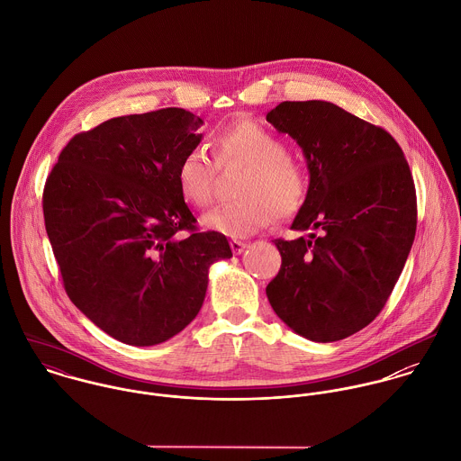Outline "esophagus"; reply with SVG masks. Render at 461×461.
<instances>
[{
    "label": "esophagus",
    "mask_w": 461,
    "mask_h": 461,
    "mask_svg": "<svg viewBox=\"0 0 461 461\" xmlns=\"http://www.w3.org/2000/svg\"><path fill=\"white\" fill-rule=\"evenodd\" d=\"M230 249H232V252H234L236 256H240V254L247 249V243H243V241H240V240H230Z\"/></svg>",
    "instance_id": "esophagus-1"
}]
</instances>
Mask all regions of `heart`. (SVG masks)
<instances>
[{
    "label": "heart",
    "mask_w": 461,
    "mask_h": 461,
    "mask_svg": "<svg viewBox=\"0 0 461 461\" xmlns=\"http://www.w3.org/2000/svg\"><path fill=\"white\" fill-rule=\"evenodd\" d=\"M216 163L249 167L238 186V200L227 202L202 220L203 227L229 238H247L271 225L276 216L294 214L307 195L305 167L291 158L287 143L254 121H240L212 138ZM216 165L203 149L195 147L181 158L176 181L181 197L195 207L212 200Z\"/></svg>",
    "instance_id": "heart-1"
}]
</instances>
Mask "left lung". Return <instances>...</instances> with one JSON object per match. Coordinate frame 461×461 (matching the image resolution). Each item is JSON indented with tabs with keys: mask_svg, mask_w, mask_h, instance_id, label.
Here are the masks:
<instances>
[{
	"mask_svg": "<svg viewBox=\"0 0 461 461\" xmlns=\"http://www.w3.org/2000/svg\"><path fill=\"white\" fill-rule=\"evenodd\" d=\"M266 121L303 149L311 183L266 294L298 335L333 342L385 307L417 229L410 167L394 138L327 101H284Z\"/></svg>",
	"mask_w": 461,
	"mask_h": 461,
	"instance_id": "left-lung-1",
	"label": "left lung"
}]
</instances>
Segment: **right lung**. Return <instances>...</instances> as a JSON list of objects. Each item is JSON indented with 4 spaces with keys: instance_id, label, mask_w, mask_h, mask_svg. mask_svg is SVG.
Here are the masks:
<instances>
[{
    "instance_id": "add662e5",
    "label": "right lung",
    "mask_w": 461,
    "mask_h": 461,
    "mask_svg": "<svg viewBox=\"0 0 461 461\" xmlns=\"http://www.w3.org/2000/svg\"><path fill=\"white\" fill-rule=\"evenodd\" d=\"M200 124L183 108L110 119L72 136L46 179L44 223L67 296L124 344L186 329L209 266L232 258L223 234L198 232L176 181Z\"/></svg>"
}]
</instances>
